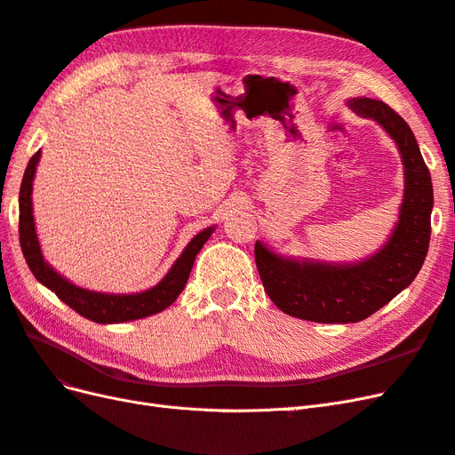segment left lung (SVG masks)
I'll use <instances>...</instances> for the list:
<instances>
[{"label": "left lung", "instance_id": "1", "mask_svg": "<svg viewBox=\"0 0 455 455\" xmlns=\"http://www.w3.org/2000/svg\"><path fill=\"white\" fill-rule=\"evenodd\" d=\"M356 116L376 121L395 140L404 169V194L389 239L356 261H323L275 252L256 241L254 256L267 296L298 319L347 324L364 321L401 294L419 273L431 239L433 184L408 123L381 100L349 99Z\"/></svg>", "mask_w": 455, "mask_h": 455}]
</instances>
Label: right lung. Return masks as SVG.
Here are the masks:
<instances>
[{"mask_svg": "<svg viewBox=\"0 0 455 455\" xmlns=\"http://www.w3.org/2000/svg\"><path fill=\"white\" fill-rule=\"evenodd\" d=\"M39 157H41V151H37V154L30 159L28 167L24 171L20 194H19L20 246H22V254L26 258V264H28L34 277L41 284L47 286L51 292L57 294L66 306H70L81 316H85V319L100 323V324L129 323V321L144 319V316L156 315L163 309H167L184 291V286L189 279L191 267H194L196 256L199 254L204 243L209 241L216 226L199 231L197 235L188 243V246L182 251V254L178 256V259L167 271V275H164L156 286L146 288L142 292L112 294V292H96V291H89V288L77 286L72 281H68L57 269H52L49 261H45L44 252H41L39 239L36 233V222H34V206H32V189H34L32 182L36 178Z\"/></svg>", "mask_w": 455, "mask_h": 455, "instance_id": "add662e5", "label": "right lung"}]
</instances>
